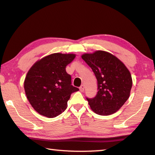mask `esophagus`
<instances>
[{"mask_svg": "<svg viewBox=\"0 0 155 155\" xmlns=\"http://www.w3.org/2000/svg\"><path fill=\"white\" fill-rule=\"evenodd\" d=\"M84 89H85V85H81V87H79V90H80V91H81V92H83V91H84Z\"/></svg>", "mask_w": 155, "mask_h": 155, "instance_id": "esophagus-1", "label": "esophagus"}]
</instances>
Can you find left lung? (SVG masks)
<instances>
[{"label": "left lung", "instance_id": "8db88e82", "mask_svg": "<svg viewBox=\"0 0 155 155\" xmlns=\"http://www.w3.org/2000/svg\"><path fill=\"white\" fill-rule=\"evenodd\" d=\"M81 57L91 68L98 83L96 96L86 98L91 109L101 115L114 114L129 98L133 84L130 72L116 57L105 51Z\"/></svg>", "mask_w": 155, "mask_h": 155}]
</instances>
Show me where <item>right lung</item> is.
Masks as SVG:
<instances>
[{"mask_svg": "<svg viewBox=\"0 0 155 155\" xmlns=\"http://www.w3.org/2000/svg\"><path fill=\"white\" fill-rule=\"evenodd\" d=\"M74 54L53 53L37 61L28 72L25 90L31 106L39 114L54 117L67 108L68 101L78 88L72 85L65 70Z\"/></svg>", "mask_w": 155, "mask_h": 155, "instance_id": "right-lung-1", "label": "right lung"}]
</instances>
